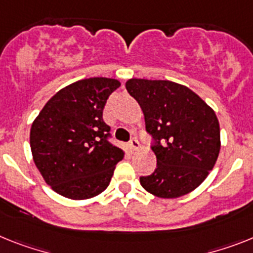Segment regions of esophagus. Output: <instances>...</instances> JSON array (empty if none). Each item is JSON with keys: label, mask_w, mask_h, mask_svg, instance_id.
<instances>
[{"label": "esophagus", "mask_w": 253, "mask_h": 253, "mask_svg": "<svg viewBox=\"0 0 253 253\" xmlns=\"http://www.w3.org/2000/svg\"><path fill=\"white\" fill-rule=\"evenodd\" d=\"M128 146H130L131 150H133V152H135V150H137L140 148V144L136 139H132L130 143H128Z\"/></svg>", "instance_id": "esophagus-1"}]
</instances>
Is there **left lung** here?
I'll use <instances>...</instances> for the list:
<instances>
[{"instance_id": "left-lung-1", "label": "left lung", "mask_w": 253, "mask_h": 253, "mask_svg": "<svg viewBox=\"0 0 253 253\" xmlns=\"http://www.w3.org/2000/svg\"><path fill=\"white\" fill-rule=\"evenodd\" d=\"M128 94L143 110L146 131L156 141L157 169L140 184L158 198L193 192L209 176L220 153L215 112L194 91L172 81L131 78Z\"/></svg>"}]
</instances>
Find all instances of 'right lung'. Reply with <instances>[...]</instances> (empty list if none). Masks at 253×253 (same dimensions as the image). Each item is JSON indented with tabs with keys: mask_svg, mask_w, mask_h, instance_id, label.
<instances>
[{
	"mask_svg": "<svg viewBox=\"0 0 253 253\" xmlns=\"http://www.w3.org/2000/svg\"><path fill=\"white\" fill-rule=\"evenodd\" d=\"M121 86L114 78H84L51 97L31 127L36 167L50 188L65 198H94L109 185L125 152L107 140L103 110Z\"/></svg>",
	"mask_w": 253,
	"mask_h": 253,
	"instance_id": "1",
	"label": "right lung"
}]
</instances>
